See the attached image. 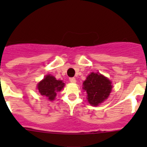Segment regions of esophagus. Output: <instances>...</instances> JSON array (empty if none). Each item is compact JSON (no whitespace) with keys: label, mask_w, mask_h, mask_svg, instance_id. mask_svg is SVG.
<instances>
[{"label":"esophagus","mask_w":147,"mask_h":147,"mask_svg":"<svg viewBox=\"0 0 147 147\" xmlns=\"http://www.w3.org/2000/svg\"><path fill=\"white\" fill-rule=\"evenodd\" d=\"M69 80H70V82H72V83H76V79H75L74 77H71V78H70Z\"/></svg>","instance_id":"34e87169"}]
</instances>
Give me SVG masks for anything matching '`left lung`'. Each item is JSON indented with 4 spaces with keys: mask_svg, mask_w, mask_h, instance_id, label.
Here are the masks:
<instances>
[{
    "mask_svg": "<svg viewBox=\"0 0 147 147\" xmlns=\"http://www.w3.org/2000/svg\"><path fill=\"white\" fill-rule=\"evenodd\" d=\"M112 82L98 73H91L83 82V89L88 94L90 105L98 106L107 99L112 90Z\"/></svg>",
    "mask_w": 147,
    "mask_h": 147,
    "instance_id": "obj_1",
    "label": "left lung"
}]
</instances>
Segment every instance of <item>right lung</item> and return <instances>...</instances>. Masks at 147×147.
I'll use <instances>...</instances> for the list:
<instances>
[{
    "mask_svg": "<svg viewBox=\"0 0 147 147\" xmlns=\"http://www.w3.org/2000/svg\"><path fill=\"white\" fill-rule=\"evenodd\" d=\"M65 83L62 80H56L54 76L47 75L37 85V89L42 96H45L50 101H53L57 96V92L64 88Z\"/></svg>",
    "mask_w": 147,
    "mask_h": 147,
    "instance_id": "right-lung-1",
    "label": "right lung"
}]
</instances>
